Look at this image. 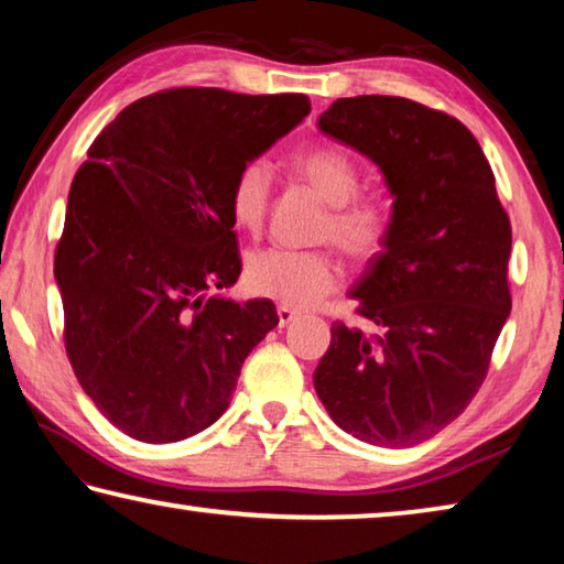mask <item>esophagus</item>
<instances>
[{
  "mask_svg": "<svg viewBox=\"0 0 564 564\" xmlns=\"http://www.w3.org/2000/svg\"><path fill=\"white\" fill-rule=\"evenodd\" d=\"M275 313H279V323H281V326H289L291 321H295V318L301 316V313L295 311V308H291V305H279V308H275Z\"/></svg>",
  "mask_w": 564,
  "mask_h": 564,
  "instance_id": "esophagus-1",
  "label": "esophagus"
}]
</instances>
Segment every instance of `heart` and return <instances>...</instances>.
<instances>
[{
  "label": "heart",
  "instance_id": "b5f03b06",
  "mask_svg": "<svg viewBox=\"0 0 564 564\" xmlns=\"http://www.w3.org/2000/svg\"><path fill=\"white\" fill-rule=\"evenodd\" d=\"M291 166L303 184H308L326 202L328 216L321 224V238H330L348 259L366 263L383 253L393 218L383 202L358 196L360 169L348 151L316 144L295 151ZM271 202V166L265 161H248L236 171L228 188V212L234 224L248 234H259ZM340 265L330 251H293V248H263L248 256V289L283 305H313L336 289Z\"/></svg>",
  "mask_w": 564,
  "mask_h": 564
}]
</instances>
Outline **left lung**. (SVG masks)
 <instances>
[{
	"label": "left lung",
	"mask_w": 564,
	"mask_h": 564,
	"mask_svg": "<svg viewBox=\"0 0 564 564\" xmlns=\"http://www.w3.org/2000/svg\"><path fill=\"white\" fill-rule=\"evenodd\" d=\"M318 129L380 166L393 231L352 285L373 333L338 321L313 386L362 443H423L470 405L510 316V218L465 123L403 97L330 104Z\"/></svg>",
	"instance_id": "obj_1"
}]
</instances>
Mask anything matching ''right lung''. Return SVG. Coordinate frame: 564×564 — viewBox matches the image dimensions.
<instances>
[{"label":"right lung","instance_id":"right-lung-1","mask_svg":"<svg viewBox=\"0 0 564 564\" xmlns=\"http://www.w3.org/2000/svg\"><path fill=\"white\" fill-rule=\"evenodd\" d=\"M305 94L181 87L129 104L76 171L54 279L66 356L101 415L144 443L216 423L238 373L279 326L269 299L236 303L228 212L236 171L303 117Z\"/></svg>","mask_w":564,"mask_h":564}]
</instances>
